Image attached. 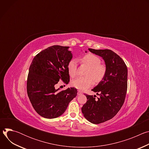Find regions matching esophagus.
I'll use <instances>...</instances> for the list:
<instances>
[{
    "mask_svg": "<svg viewBox=\"0 0 149 149\" xmlns=\"http://www.w3.org/2000/svg\"><path fill=\"white\" fill-rule=\"evenodd\" d=\"M82 94V93L81 91H78V92H77V94L78 95H81Z\"/></svg>",
    "mask_w": 149,
    "mask_h": 149,
    "instance_id": "obj_1",
    "label": "esophagus"
}]
</instances>
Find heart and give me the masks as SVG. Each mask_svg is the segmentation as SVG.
<instances>
[{"label": "heart", "instance_id": "heart-1", "mask_svg": "<svg viewBox=\"0 0 149 149\" xmlns=\"http://www.w3.org/2000/svg\"><path fill=\"white\" fill-rule=\"evenodd\" d=\"M82 63L89 67L85 74L86 77H78L71 81L72 86L79 90H85L88 88L93 82H100L104 78L107 72V67L101 63L100 58L94 54H88L84 55L81 59ZM67 69L70 75L75 77L77 74V60L71 59L67 64Z\"/></svg>", "mask_w": 149, "mask_h": 149}]
</instances>
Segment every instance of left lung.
<instances>
[{
    "mask_svg": "<svg viewBox=\"0 0 149 149\" xmlns=\"http://www.w3.org/2000/svg\"><path fill=\"white\" fill-rule=\"evenodd\" d=\"M88 50L101 56L107 72L92 91L100 97L85 94L88 100L81 108L88 121L100 124L114 117L123 106L127 90V68L122 58L110 49Z\"/></svg>",
    "mask_w": 149,
    "mask_h": 149,
    "instance_id": "obj_1",
    "label": "left lung"
}]
</instances>
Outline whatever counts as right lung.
<instances>
[{"mask_svg": "<svg viewBox=\"0 0 149 149\" xmlns=\"http://www.w3.org/2000/svg\"><path fill=\"white\" fill-rule=\"evenodd\" d=\"M69 47L53 45L42 51L32 60L27 78V93L33 109L40 116L55 118L65 112L77 96L75 88L55 89L60 79L70 82L67 69L72 55Z\"/></svg>", "mask_w": 149, "mask_h": 149, "instance_id": "1", "label": "right lung"}]
</instances>
